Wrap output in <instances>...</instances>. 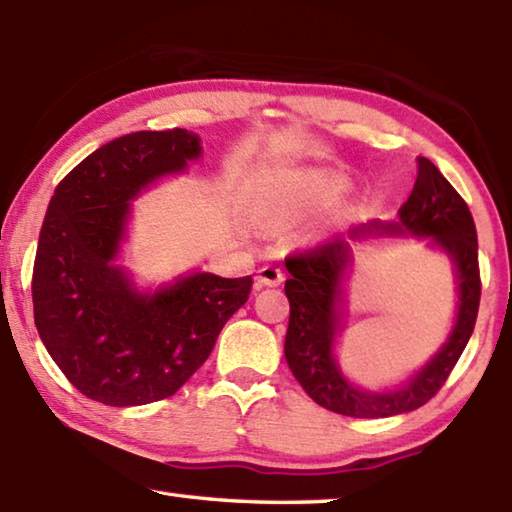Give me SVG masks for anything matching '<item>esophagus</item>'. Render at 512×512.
I'll return each instance as SVG.
<instances>
[{
  "label": "esophagus",
  "mask_w": 512,
  "mask_h": 512,
  "mask_svg": "<svg viewBox=\"0 0 512 512\" xmlns=\"http://www.w3.org/2000/svg\"><path fill=\"white\" fill-rule=\"evenodd\" d=\"M282 280V271L273 264H266L257 271V287H277V284H282Z\"/></svg>",
  "instance_id": "1"
}]
</instances>
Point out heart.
I'll use <instances>...</instances> for the list:
<instances>
[{"label":"heart","instance_id":"heart-1","mask_svg":"<svg viewBox=\"0 0 512 512\" xmlns=\"http://www.w3.org/2000/svg\"><path fill=\"white\" fill-rule=\"evenodd\" d=\"M348 192V180L334 173H284L257 189L255 207L266 219L287 223L300 219Z\"/></svg>","mask_w":512,"mask_h":512}]
</instances>
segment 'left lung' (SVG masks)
<instances>
[{"mask_svg": "<svg viewBox=\"0 0 512 512\" xmlns=\"http://www.w3.org/2000/svg\"><path fill=\"white\" fill-rule=\"evenodd\" d=\"M400 221H370L350 232L361 237L413 235L452 259L458 284V311L452 334L431 361L400 388L363 391L341 372L334 354L343 320V284L348 280L352 250L345 237H334L307 253L287 257L291 277L284 284L291 316L284 357L305 393L327 411L350 418H391L427 404L445 384L474 332L481 300L479 244L470 207L427 158H418L413 192L400 207Z\"/></svg>", "mask_w": 512, "mask_h": 512, "instance_id": "left-lung-1", "label": "left lung"}]
</instances>
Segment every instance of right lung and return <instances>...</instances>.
Here are the masks:
<instances>
[{
    "label": "right lung",
    "mask_w": 512,
    "mask_h": 512,
    "mask_svg": "<svg viewBox=\"0 0 512 512\" xmlns=\"http://www.w3.org/2000/svg\"><path fill=\"white\" fill-rule=\"evenodd\" d=\"M201 153V137L185 128L117 137L51 196L33 264V316L51 359L94 402L142 406L171 397L248 300L250 275L194 271L140 291L115 264L131 201Z\"/></svg>",
    "instance_id": "obj_1"
}]
</instances>
